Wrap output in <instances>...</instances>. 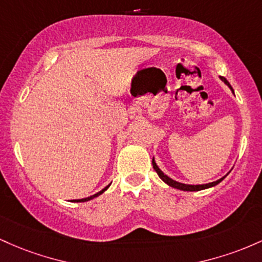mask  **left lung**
<instances>
[{"label": "left lung", "instance_id": "obj_1", "mask_svg": "<svg viewBox=\"0 0 262 262\" xmlns=\"http://www.w3.org/2000/svg\"><path fill=\"white\" fill-rule=\"evenodd\" d=\"M219 78H220V80L224 81V84L228 85L229 89H230V90H231V93L234 94V90H233V88H231L230 83H229V81L226 80V79L224 78V76H219ZM152 164H154V168H155L156 172H157L158 177H160L161 179H162V181L164 182V183L168 184L169 187L176 188V189L184 190V192H198V190L208 189V188H211V187L216 186V184H219L220 182H222L223 179H224V178L226 177V176H224V177H222L220 179H218V181L211 182V183H207V184H186V183H181V182L174 181V179H172L170 177H168V176H167V174H164V173L162 172V170L160 169V167L157 166V163H156L155 157L152 158Z\"/></svg>", "mask_w": 262, "mask_h": 262}]
</instances>
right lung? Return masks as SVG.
Instances as JSON below:
<instances>
[{
  "label": "right lung",
  "mask_w": 262,
  "mask_h": 262,
  "mask_svg": "<svg viewBox=\"0 0 262 262\" xmlns=\"http://www.w3.org/2000/svg\"><path fill=\"white\" fill-rule=\"evenodd\" d=\"M110 186H111V183H110V184H107V186H106V187H105V188H104V189H101V190H100V192H98V193H96V194H94V195H90V196H88V198H83V199H74V201H72V202L79 203V202H88V201H92V199H94V198H96V196H99L100 194H102V193H104V192H105V190H106V189H107V188H108V187H110Z\"/></svg>",
  "instance_id": "1"
}]
</instances>
